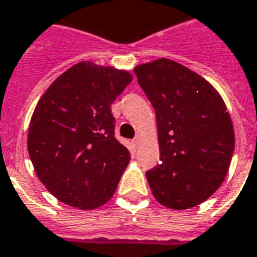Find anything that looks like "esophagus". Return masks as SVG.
<instances>
[{"instance_id":"esophagus-1","label":"esophagus","mask_w":257,"mask_h":257,"mask_svg":"<svg viewBox=\"0 0 257 257\" xmlns=\"http://www.w3.org/2000/svg\"><path fill=\"white\" fill-rule=\"evenodd\" d=\"M138 144H140V137H136L133 140V145H134V147H138Z\"/></svg>"}]
</instances>
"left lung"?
I'll return each instance as SVG.
<instances>
[{"mask_svg":"<svg viewBox=\"0 0 257 257\" xmlns=\"http://www.w3.org/2000/svg\"><path fill=\"white\" fill-rule=\"evenodd\" d=\"M134 73L156 114L161 162L147 172L155 199L174 210L201 205L224 181L235 147L223 98L172 59L138 65Z\"/></svg>","mask_w":257,"mask_h":257,"instance_id":"left-lung-1","label":"left lung"}]
</instances>
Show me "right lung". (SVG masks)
I'll return each mask as SVG.
<instances>
[{"label": "right lung", "mask_w": 257, "mask_h": 257, "mask_svg": "<svg viewBox=\"0 0 257 257\" xmlns=\"http://www.w3.org/2000/svg\"><path fill=\"white\" fill-rule=\"evenodd\" d=\"M132 80L127 70L84 61L40 98L27 151L37 177L56 199L91 210L113 196L130 152L114 138L110 105Z\"/></svg>", "instance_id": "obj_1"}]
</instances>
